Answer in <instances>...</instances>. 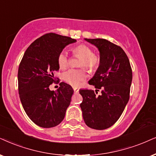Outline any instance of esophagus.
<instances>
[{
  "label": "esophagus",
  "mask_w": 156,
  "mask_h": 156,
  "mask_svg": "<svg viewBox=\"0 0 156 156\" xmlns=\"http://www.w3.org/2000/svg\"><path fill=\"white\" fill-rule=\"evenodd\" d=\"M73 90H74V92L76 93V94H78V91H79V89L76 87H73Z\"/></svg>",
  "instance_id": "obj_1"
}]
</instances>
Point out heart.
I'll return each instance as SVG.
<instances>
[{
  "instance_id": "b5f03b06",
  "label": "heart",
  "mask_w": 156,
  "mask_h": 156,
  "mask_svg": "<svg viewBox=\"0 0 156 156\" xmlns=\"http://www.w3.org/2000/svg\"><path fill=\"white\" fill-rule=\"evenodd\" d=\"M75 55L81 57L80 60V67H85L88 70H96L99 65L100 58L95 53H93L91 47L86 44H79L73 50ZM68 56L66 51L60 52L58 57V64L61 70L66 69L68 66ZM87 78L84 69H70L62 74L65 81L73 86H78L80 83Z\"/></svg>"
}]
</instances>
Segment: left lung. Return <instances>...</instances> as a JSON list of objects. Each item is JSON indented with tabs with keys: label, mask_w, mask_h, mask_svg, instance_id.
<instances>
[{
	"label": "left lung",
	"mask_w": 156,
	"mask_h": 156,
	"mask_svg": "<svg viewBox=\"0 0 156 156\" xmlns=\"http://www.w3.org/2000/svg\"><path fill=\"white\" fill-rule=\"evenodd\" d=\"M100 53L99 66L88 81L96 88L80 89V104L86 125L92 129H105L115 123L129 98L133 72L127 55L118 45L104 39H85ZM102 90L96 96L97 90Z\"/></svg>",
	"instance_id": "8db88e82"
}]
</instances>
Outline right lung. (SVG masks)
I'll use <instances>...</instances> for the list:
<instances>
[{"label": "right lung", "mask_w": 156, "mask_h": 156, "mask_svg": "<svg viewBox=\"0 0 156 156\" xmlns=\"http://www.w3.org/2000/svg\"><path fill=\"white\" fill-rule=\"evenodd\" d=\"M71 37L48 33L29 45L18 71L19 94L27 116L37 125L44 128L58 125L66 115L73 89L62 82L56 91L49 86L55 83L54 73L59 70L58 57L69 44Z\"/></svg>", "instance_id": "right-lung-1"}]
</instances>
